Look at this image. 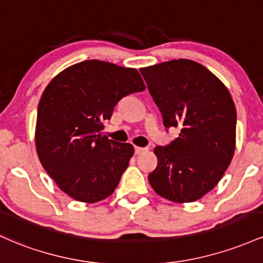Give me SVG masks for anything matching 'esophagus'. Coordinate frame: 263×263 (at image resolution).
Here are the masks:
<instances>
[{"mask_svg": "<svg viewBox=\"0 0 263 263\" xmlns=\"http://www.w3.org/2000/svg\"><path fill=\"white\" fill-rule=\"evenodd\" d=\"M146 151H147L146 147L135 146V155H141V154H143V152H146Z\"/></svg>", "mask_w": 263, "mask_h": 263, "instance_id": "obj_1", "label": "esophagus"}]
</instances>
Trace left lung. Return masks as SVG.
Masks as SVG:
<instances>
[{
    "instance_id": "obj_1",
    "label": "left lung",
    "mask_w": 263,
    "mask_h": 263,
    "mask_svg": "<svg viewBox=\"0 0 263 263\" xmlns=\"http://www.w3.org/2000/svg\"><path fill=\"white\" fill-rule=\"evenodd\" d=\"M140 71L164 127L181 128L170 145L155 148L158 162L149 183L172 202L200 200L220 182L235 154L237 115L232 97L211 71L191 60Z\"/></svg>"
}]
</instances>
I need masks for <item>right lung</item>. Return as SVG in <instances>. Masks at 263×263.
Listing matches in <instances>:
<instances>
[{"instance_id":"right-lung-1","label":"right lung","mask_w":263,"mask_h":263,"mask_svg":"<svg viewBox=\"0 0 263 263\" xmlns=\"http://www.w3.org/2000/svg\"><path fill=\"white\" fill-rule=\"evenodd\" d=\"M145 88L136 68L99 60L70 66L45 88L37 109V155L73 200L95 203L116 190L135 149L100 131L118 101Z\"/></svg>"}]
</instances>
